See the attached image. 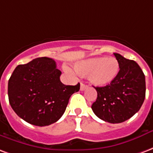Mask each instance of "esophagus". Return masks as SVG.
Here are the masks:
<instances>
[{
    "label": "esophagus",
    "instance_id": "esophagus-1",
    "mask_svg": "<svg viewBox=\"0 0 153 153\" xmlns=\"http://www.w3.org/2000/svg\"><path fill=\"white\" fill-rule=\"evenodd\" d=\"M86 88H87V85H86L83 84V83H81V90L83 91V90H85Z\"/></svg>",
    "mask_w": 153,
    "mask_h": 153
}]
</instances>
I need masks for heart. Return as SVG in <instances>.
<instances>
[{
	"instance_id": "heart-1",
	"label": "heart",
	"mask_w": 153,
	"mask_h": 153,
	"mask_svg": "<svg viewBox=\"0 0 153 153\" xmlns=\"http://www.w3.org/2000/svg\"><path fill=\"white\" fill-rule=\"evenodd\" d=\"M75 72L81 76H88L91 84L104 86L111 83L119 72V63L114 58L95 57L81 60L74 66ZM67 72L70 69L65 67Z\"/></svg>"
}]
</instances>
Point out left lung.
I'll use <instances>...</instances> for the list:
<instances>
[{
  "label": "left lung",
  "mask_w": 153,
  "mask_h": 153,
  "mask_svg": "<svg viewBox=\"0 0 153 153\" xmlns=\"http://www.w3.org/2000/svg\"><path fill=\"white\" fill-rule=\"evenodd\" d=\"M120 70L106 86L95 87L97 100L91 108L97 117L109 123H121L139 112L145 99V76L135 61L114 53Z\"/></svg>",
  "instance_id": "8db88e82"
}]
</instances>
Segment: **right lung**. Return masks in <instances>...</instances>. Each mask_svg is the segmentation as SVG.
<instances>
[{"mask_svg": "<svg viewBox=\"0 0 153 153\" xmlns=\"http://www.w3.org/2000/svg\"><path fill=\"white\" fill-rule=\"evenodd\" d=\"M61 71L55 61L41 57L16 67L8 82V96L15 113L36 126L56 122L63 116L76 85H65L60 81Z\"/></svg>", "mask_w": 153, "mask_h": 153, "instance_id": "right-lung-1", "label": "right lung"}]
</instances>
